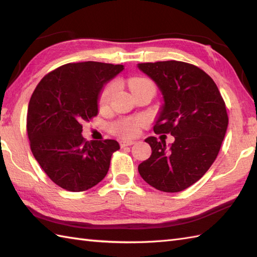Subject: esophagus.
<instances>
[{"label": "esophagus", "instance_id": "obj_1", "mask_svg": "<svg viewBox=\"0 0 257 257\" xmlns=\"http://www.w3.org/2000/svg\"><path fill=\"white\" fill-rule=\"evenodd\" d=\"M134 144H135V140H127V139L120 140V146H121V148H124V147H128V146H132Z\"/></svg>", "mask_w": 257, "mask_h": 257}]
</instances>
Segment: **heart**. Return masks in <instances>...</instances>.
Masks as SVG:
<instances>
[{"label":"heart","instance_id":"1","mask_svg":"<svg viewBox=\"0 0 257 257\" xmlns=\"http://www.w3.org/2000/svg\"><path fill=\"white\" fill-rule=\"evenodd\" d=\"M128 85L133 92L137 91L139 89L146 88V87H154L151 84V81L146 79V78H132V79H129ZM114 89H116L114 85H109L102 90L100 98H99V105L101 107L106 106L109 102V100H110V98L114 92ZM144 123H145V120L141 118L123 120V121L119 122L116 125V133L121 134L123 136H127V137H133V136H136L139 133L140 127Z\"/></svg>","mask_w":257,"mask_h":257}]
</instances>
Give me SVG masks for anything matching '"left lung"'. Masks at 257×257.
Listing matches in <instances>:
<instances>
[{"label":"left lung","instance_id":"1","mask_svg":"<svg viewBox=\"0 0 257 257\" xmlns=\"http://www.w3.org/2000/svg\"><path fill=\"white\" fill-rule=\"evenodd\" d=\"M138 68L155 81L163 103L156 118V134H171L173 144L148 137L149 159L138 171L151 187L180 192L204 176L219 154L227 129L225 102L214 81L188 63H141Z\"/></svg>","mask_w":257,"mask_h":257}]
</instances>
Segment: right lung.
<instances>
[{
    "label": "right lung",
    "mask_w": 257,
    "mask_h": 257,
    "mask_svg": "<svg viewBox=\"0 0 257 257\" xmlns=\"http://www.w3.org/2000/svg\"><path fill=\"white\" fill-rule=\"evenodd\" d=\"M123 65L69 63L48 73L33 92L26 128L36 161L54 183L80 192L106 177L116 140L86 141L83 123L97 116L100 91Z\"/></svg>",
    "instance_id": "add662e5"
}]
</instances>
